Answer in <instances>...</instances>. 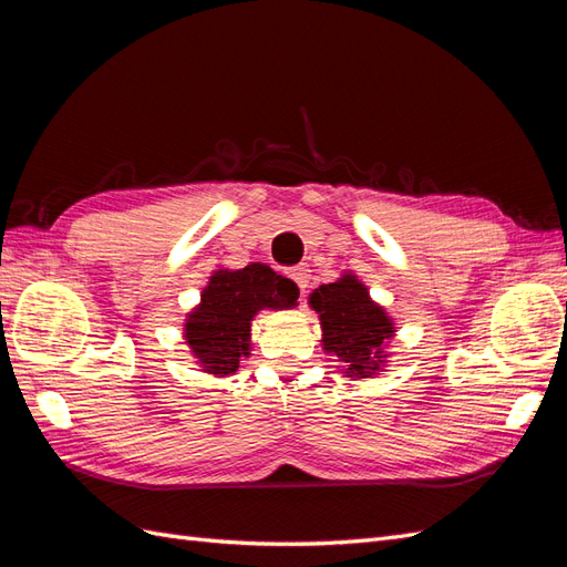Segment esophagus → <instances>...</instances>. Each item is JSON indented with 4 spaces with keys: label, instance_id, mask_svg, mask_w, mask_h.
Masks as SVG:
<instances>
[{
    "label": "esophagus",
    "instance_id": "esophagus-1",
    "mask_svg": "<svg viewBox=\"0 0 567 567\" xmlns=\"http://www.w3.org/2000/svg\"><path fill=\"white\" fill-rule=\"evenodd\" d=\"M290 279H293L298 284V288L305 293L307 284H310V269H307V267H293V269H290Z\"/></svg>",
    "mask_w": 567,
    "mask_h": 567
}]
</instances>
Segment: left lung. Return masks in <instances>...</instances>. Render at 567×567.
<instances>
[{
  "instance_id": "1",
  "label": "left lung",
  "mask_w": 567,
  "mask_h": 567,
  "mask_svg": "<svg viewBox=\"0 0 567 567\" xmlns=\"http://www.w3.org/2000/svg\"><path fill=\"white\" fill-rule=\"evenodd\" d=\"M310 305L321 319V346L336 357L342 373L371 379L385 364V342L394 336L392 319L354 274L319 286Z\"/></svg>"
}]
</instances>
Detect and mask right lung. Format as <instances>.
Segmentation results:
<instances>
[{"label":"right lung","mask_w":567,"mask_h":567,"mask_svg":"<svg viewBox=\"0 0 567 567\" xmlns=\"http://www.w3.org/2000/svg\"><path fill=\"white\" fill-rule=\"evenodd\" d=\"M300 290L267 265L219 269L200 293V305L184 323V340L205 373L231 375L250 352V321L271 307H296Z\"/></svg>","instance_id":"obj_1"}]
</instances>
